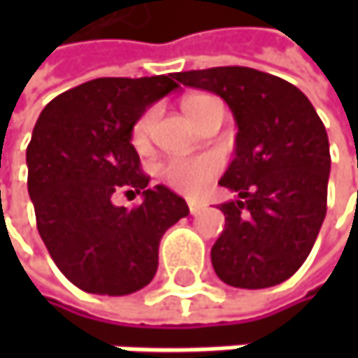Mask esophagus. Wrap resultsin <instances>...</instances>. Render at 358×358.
<instances>
[{"instance_id": "1", "label": "esophagus", "mask_w": 358, "mask_h": 358, "mask_svg": "<svg viewBox=\"0 0 358 358\" xmlns=\"http://www.w3.org/2000/svg\"><path fill=\"white\" fill-rule=\"evenodd\" d=\"M205 207H207V205H205L203 201H194V199H188V211H190L192 215L201 213V211H203Z\"/></svg>"}]
</instances>
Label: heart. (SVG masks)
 <instances>
[{"label":"heart","instance_id":"b5f03b06","mask_svg":"<svg viewBox=\"0 0 358 358\" xmlns=\"http://www.w3.org/2000/svg\"><path fill=\"white\" fill-rule=\"evenodd\" d=\"M213 101L215 99L209 95H188L182 101V109H184L186 117L196 126V122L201 120L205 109L209 108ZM155 115H157V109L149 108L147 111H143L138 115V120L134 122L132 132H130V141H132V147L136 151L149 149ZM220 170H222V159L213 153H205V155H196V157H180V159L166 162L159 168V176L170 188L192 196V194L203 192L211 184V180L220 174Z\"/></svg>","mask_w":358,"mask_h":358}]
</instances>
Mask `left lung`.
Here are the masks:
<instances>
[{
	"mask_svg": "<svg viewBox=\"0 0 358 358\" xmlns=\"http://www.w3.org/2000/svg\"><path fill=\"white\" fill-rule=\"evenodd\" d=\"M184 87L220 95L232 109L236 157L220 184L226 228L211 249L217 278L269 288L309 257L327 209L329 143L315 108L284 78L243 66L178 72Z\"/></svg>",
	"mask_w": 358,
	"mask_h": 358,
	"instance_id": "obj_1",
	"label": "left lung"
}]
</instances>
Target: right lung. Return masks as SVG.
<instances>
[{
  "mask_svg": "<svg viewBox=\"0 0 358 358\" xmlns=\"http://www.w3.org/2000/svg\"><path fill=\"white\" fill-rule=\"evenodd\" d=\"M178 87L176 74L95 78L41 111L27 149L36 228L59 271L91 294L124 296L145 288L159 241L188 215L168 186L149 188L130 143L138 115ZM120 187L143 194L132 210L115 208Z\"/></svg>",
  "mask_w": 358,
  "mask_h": 358,
  "instance_id": "obj_1",
  "label": "right lung"
}]
</instances>
